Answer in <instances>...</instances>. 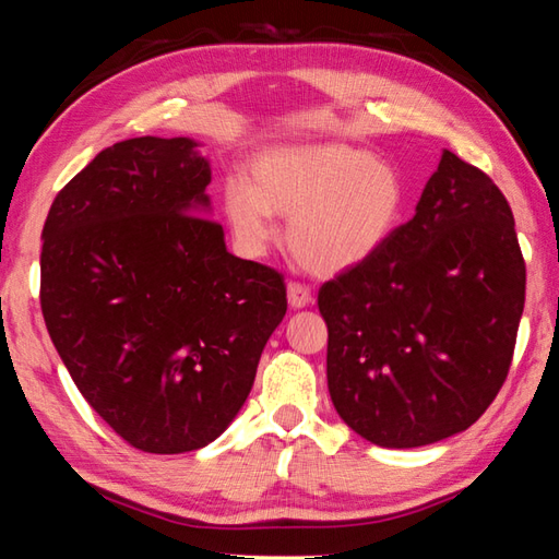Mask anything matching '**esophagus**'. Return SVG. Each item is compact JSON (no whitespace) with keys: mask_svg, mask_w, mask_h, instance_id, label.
<instances>
[{"mask_svg":"<svg viewBox=\"0 0 559 559\" xmlns=\"http://www.w3.org/2000/svg\"><path fill=\"white\" fill-rule=\"evenodd\" d=\"M288 302H290V308H306L313 302V293H310L308 286H302V283L290 281L288 283Z\"/></svg>","mask_w":559,"mask_h":559,"instance_id":"esophagus-1","label":"esophagus"}]
</instances>
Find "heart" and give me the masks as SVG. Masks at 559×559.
Masks as SVG:
<instances>
[{
	"instance_id": "obj_1",
	"label": "heart",
	"mask_w": 559,
	"mask_h": 559,
	"mask_svg": "<svg viewBox=\"0 0 559 559\" xmlns=\"http://www.w3.org/2000/svg\"><path fill=\"white\" fill-rule=\"evenodd\" d=\"M224 212L246 253L266 249L273 214L290 216L293 257L310 273L335 276L390 239L404 212V182L390 163L353 145L273 147L253 159L251 182H226Z\"/></svg>"
}]
</instances>
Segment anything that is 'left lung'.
<instances>
[{
	"label": "left lung",
	"mask_w": 559,
	"mask_h": 559,
	"mask_svg": "<svg viewBox=\"0 0 559 559\" xmlns=\"http://www.w3.org/2000/svg\"><path fill=\"white\" fill-rule=\"evenodd\" d=\"M523 306L508 200L443 150L412 219L318 290L340 419L384 449L466 431L506 382Z\"/></svg>",
	"instance_id": "obj_1"
}]
</instances>
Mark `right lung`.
Returning <instances> with one entry per match:
<instances>
[{"instance_id": "obj_1", "label": "right lung", "mask_w": 559, "mask_h": 559, "mask_svg": "<svg viewBox=\"0 0 559 559\" xmlns=\"http://www.w3.org/2000/svg\"><path fill=\"white\" fill-rule=\"evenodd\" d=\"M189 138L106 147L41 231V313L96 414L147 453L202 449L249 396L286 283L226 251Z\"/></svg>"}]
</instances>
